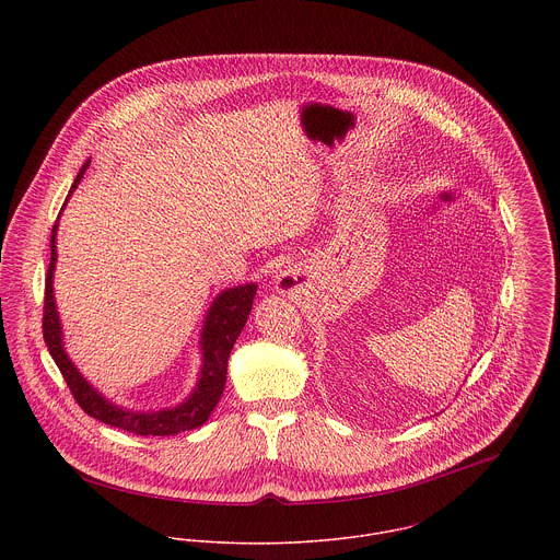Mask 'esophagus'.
Wrapping results in <instances>:
<instances>
[{
  "label": "esophagus",
  "mask_w": 560,
  "mask_h": 560,
  "mask_svg": "<svg viewBox=\"0 0 560 560\" xmlns=\"http://www.w3.org/2000/svg\"><path fill=\"white\" fill-rule=\"evenodd\" d=\"M280 289L282 291H291V289H295V284H298V271H293V269H289V271H284L282 276H280Z\"/></svg>",
  "instance_id": "obj_1"
}]
</instances>
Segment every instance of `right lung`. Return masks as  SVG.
Here are the masks:
<instances>
[{"label": "right lung", "instance_id": "add662e5", "mask_svg": "<svg viewBox=\"0 0 560 560\" xmlns=\"http://www.w3.org/2000/svg\"><path fill=\"white\" fill-rule=\"evenodd\" d=\"M88 163L83 165L73 183V189L85 172ZM56 229L51 231V262L49 271L45 278V306H43V338L47 342V349L51 358L56 360L73 399L78 400L81 409L112 427H118L127 433L133 435H176L180 431H191L200 424H205L218 405V400L224 393L226 386V364L233 345L240 338L241 329L247 320V315L252 311V302L256 295V284H243L224 291L218 295L213 302L205 327H202V373L198 388L194 395L185 400L183 405L174 409H161L153 413H138V411H125L112 402L103 399L73 366L69 355L65 353L62 347V331H60V320L56 313V302H54V289H51V278H54V262H56Z\"/></svg>", "mask_w": 560, "mask_h": 560}]
</instances>
